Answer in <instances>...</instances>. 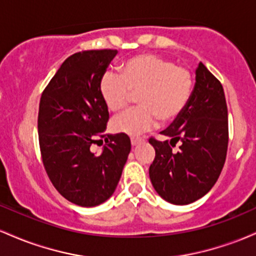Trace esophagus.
I'll return each mask as SVG.
<instances>
[{
	"label": "esophagus",
	"mask_w": 256,
	"mask_h": 256,
	"mask_svg": "<svg viewBox=\"0 0 256 256\" xmlns=\"http://www.w3.org/2000/svg\"><path fill=\"white\" fill-rule=\"evenodd\" d=\"M142 142H143L142 138H140V137H131V144H132V146H136L138 144H140V143H142Z\"/></svg>",
	"instance_id": "1"
}]
</instances>
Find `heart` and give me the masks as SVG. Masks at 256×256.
<instances>
[{"label":"heart","instance_id":"heart-1","mask_svg":"<svg viewBox=\"0 0 256 256\" xmlns=\"http://www.w3.org/2000/svg\"><path fill=\"white\" fill-rule=\"evenodd\" d=\"M192 74L185 67L176 66L154 54H140L126 60L120 76L106 73L100 83V92L110 112H119L137 95L140 108L128 110L112 120L118 134L140 136L156 122H174L192 98Z\"/></svg>","mask_w":256,"mask_h":256}]
</instances>
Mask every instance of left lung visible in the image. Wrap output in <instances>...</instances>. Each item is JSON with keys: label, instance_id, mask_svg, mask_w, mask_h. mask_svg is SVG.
Returning <instances> with one entry per match:
<instances>
[{"label": "left lung", "instance_id": "1", "mask_svg": "<svg viewBox=\"0 0 256 256\" xmlns=\"http://www.w3.org/2000/svg\"><path fill=\"white\" fill-rule=\"evenodd\" d=\"M192 98L162 131L168 140L150 138L155 158L149 177L156 192L173 204H189L210 192L224 167L228 143V106L220 82L200 62ZM181 144L178 152L172 146Z\"/></svg>", "mask_w": 256, "mask_h": 256}]
</instances>
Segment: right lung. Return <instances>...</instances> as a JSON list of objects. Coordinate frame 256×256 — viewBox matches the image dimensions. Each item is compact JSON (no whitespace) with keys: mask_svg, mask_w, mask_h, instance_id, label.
Listing matches in <instances>:
<instances>
[{"mask_svg":"<svg viewBox=\"0 0 256 256\" xmlns=\"http://www.w3.org/2000/svg\"><path fill=\"white\" fill-rule=\"evenodd\" d=\"M116 50H85L64 61L43 91L38 138L55 189L82 207L104 204L116 192L131 150L128 134H106L110 118L100 83ZM105 140L100 154L94 142Z\"/></svg>","mask_w":256,"mask_h":256,"instance_id":"obj_1","label":"right lung"}]
</instances>
